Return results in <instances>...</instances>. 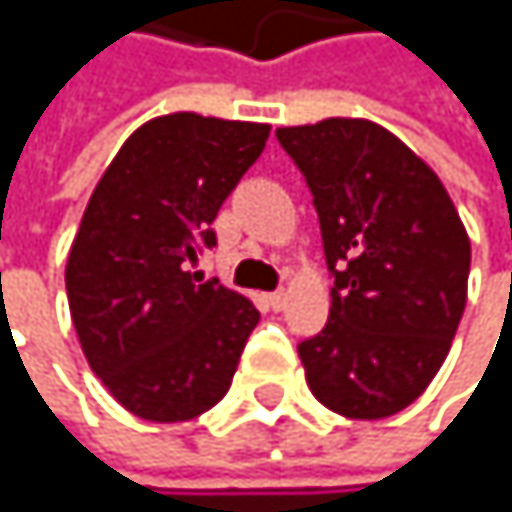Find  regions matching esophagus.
I'll return each instance as SVG.
<instances>
[{"label": "esophagus", "instance_id": "esophagus-1", "mask_svg": "<svg viewBox=\"0 0 512 512\" xmlns=\"http://www.w3.org/2000/svg\"><path fill=\"white\" fill-rule=\"evenodd\" d=\"M285 301H288V294H285V291H273V294H267V304H270L273 310H282V307H285Z\"/></svg>", "mask_w": 512, "mask_h": 512}]
</instances>
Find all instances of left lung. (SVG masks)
<instances>
[{
  "mask_svg": "<svg viewBox=\"0 0 512 512\" xmlns=\"http://www.w3.org/2000/svg\"><path fill=\"white\" fill-rule=\"evenodd\" d=\"M304 171L334 276L328 325L298 347L313 396L353 421L415 402L467 304L470 236L436 171L371 119L276 131Z\"/></svg>",
  "mask_w": 512,
  "mask_h": 512,
  "instance_id": "left-lung-1",
  "label": "left lung"
}]
</instances>
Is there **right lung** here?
I'll use <instances>...</instances> for the list:
<instances>
[{
    "label": "right lung",
    "mask_w": 512,
    "mask_h": 512,
    "mask_svg": "<svg viewBox=\"0 0 512 512\" xmlns=\"http://www.w3.org/2000/svg\"><path fill=\"white\" fill-rule=\"evenodd\" d=\"M270 125L168 113L128 134L97 181L67 258L79 347L110 396L153 424L218 405L261 313L190 273L211 221Z\"/></svg>",
    "instance_id": "1"
}]
</instances>
